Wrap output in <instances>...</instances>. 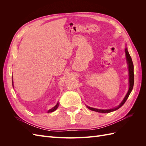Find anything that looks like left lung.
<instances>
[{
  "mask_svg": "<svg viewBox=\"0 0 146 146\" xmlns=\"http://www.w3.org/2000/svg\"><path fill=\"white\" fill-rule=\"evenodd\" d=\"M125 53L127 63V64H128V69H129V90H128V92H127V94L125 95V98H123V99L122 100V101L121 102V103L120 104H119L118 106H117L116 107H114L113 108L106 109V110L98 109V108L88 107V106L86 105V107L88 109H90V110H92V111H96V112H98V113H110V112L116 111V110H117L119 108H121L126 102L127 99H128V98H129V96L130 94L131 93V92L132 90H133V85H134V71H133L134 67H133V61H132L131 56L129 54V52H128L127 47L125 48Z\"/></svg>",
  "mask_w": 146,
  "mask_h": 146,
  "instance_id": "8db88e82",
  "label": "left lung"
}]
</instances>
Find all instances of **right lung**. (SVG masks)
I'll list each match as a JSON object with an SVG mask.
<instances>
[{
    "instance_id": "obj_1",
    "label": "right lung",
    "mask_w": 146,
    "mask_h": 146,
    "mask_svg": "<svg viewBox=\"0 0 146 146\" xmlns=\"http://www.w3.org/2000/svg\"><path fill=\"white\" fill-rule=\"evenodd\" d=\"M12 83H13V87L14 88V85H13V79H12ZM58 106H59V102H57V104H56V105H55V106H54V107L52 108H51V109H50V110H48V111H47V113H48L54 112V111H55V110H56L57 108H58Z\"/></svg>"
}]
</instances>
